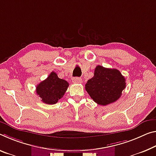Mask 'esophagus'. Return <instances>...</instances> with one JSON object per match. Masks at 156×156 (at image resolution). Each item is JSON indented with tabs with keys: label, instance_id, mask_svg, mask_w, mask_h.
Instances as JSON below:
<instances>
[{
	"label": "esophagus",
	"instance_id": "1",
	"mask_svg": "<svg viewBox=\"0 0 156 156\" xmlns=\"http://www.w3.org/2000/svg\"><path fill=\"white\" fill-rule=\"evenodd\" d=\"M72 82L74 83H81L83 82L82 78L79 77H75L72 78Z\"/></svg>",
	"mask_w": 156,
	"mask_h": 156
}]
</instances>
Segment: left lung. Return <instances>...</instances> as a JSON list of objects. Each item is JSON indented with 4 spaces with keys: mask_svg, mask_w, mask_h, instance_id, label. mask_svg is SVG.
<instances>
[{
    "mask_svg": "<svg viewBox=\"0 0 156 156\" xmlns=\"http://www.w3.org/2000/svg\"><path fill=\"white\" fill-rule=\"evenodd\" d=\"M125 88L126 79L119 71L100 65L95 68L94 77L85 85V90L90 97L101 105L115 102Z\"/></svg>",
    "mask_w": 156,
    "mask_h": 156,
    "instance_id": "8db88e82",
    "label": "left lung"
}]
</instances>
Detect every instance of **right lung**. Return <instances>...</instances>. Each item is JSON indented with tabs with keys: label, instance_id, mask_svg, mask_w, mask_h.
Wrapping results in <instances>:
<instances>
[{
	"label": "right lung",
	"instance_id": "obj_1",
	"mask_svg": "<svg viewBox=\"0 0 156 156\" xmlns=\"http://www.w3.org/2000/svg\"><path fill=\"white\" fill-rule=\"evenodd\" d=\"M68 87L67 81L59 78L57 73L53 71L48 78L37 85L36 92L42 102L53 105L63 97Z\"/></svg>",
	"mask_w": 156,
	"mask_h": 156
}]
</instances>
